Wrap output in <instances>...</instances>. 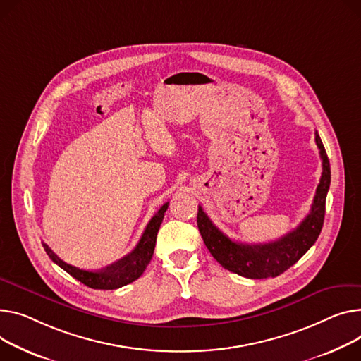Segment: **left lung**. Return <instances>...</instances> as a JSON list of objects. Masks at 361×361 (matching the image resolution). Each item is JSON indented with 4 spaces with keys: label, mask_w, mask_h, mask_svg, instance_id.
Wrapping results in <instances>:
<instances>
[{
    "label": "left lung",
    "mask_w": 361,
    "mask_h": 361,
    "mask_svg": "<svg viewBox=\"0 0 361 361\" xmlns=\"http://www.w3.org/2000/svg\"><path fill=\"white\" fill-rule=\"evenodd\" d=\"M315 142L322 159V176L310 212L300 225L270 244L248 245L235 243L216 228L202 206L197 212V226L204 245L221 266L247 279L277 277L290 269L317 243L325 218V200L331 184V166L324 143L315 132Z\"/></svg>",
    "instance_id": "8db88e82"
}]
</instances>
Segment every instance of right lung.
<instances>
[{
    "mask_svg": "<svg viewBox=\"0 0 361 361\" xmlns=\"http://www.w3.org/2000/svg\"><path fill=\"white\" fill-rule=\"evenodd\" d=\"M168 209V203H165L155 214L154 218L149 221L147 225L145 231H143L137 245L135 250L123 257L122 259L116 261L111 266L103 269V270H82L75 266H71V264L62 261L49 247H47L43 243V248L46 254L49 255V258L58 264V266L65 270L68 274H71L82 284L91 287V289H100V290H113L118 289V287L126 286L136 279L142 276V273L145 271L147 266L149 264L154 250H155V243H157V235L159 231V226L164 219V213Z\"/></svg>",
    "mask_w": 361,
    "mask_h": 361,
    "instance_id": "obj_1",
    "label": "right lung"
}]
</instances>
